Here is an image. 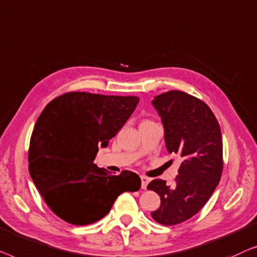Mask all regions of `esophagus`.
<instances>
[{"mask_svg":"<svg viewBox=\"0 0 257 257\" xmlns=\"http://www.w3.org/2000/svg\"><path fill=\"white\" fill-rule=\"evenodd\" d=\"M141 180H142V185H141V186H142L143 190H146L147 186H148V184L150 183L151 179L149 178V177H147V176H141Z\"/></svg>","mask_w":257,"mask_h":257,"instance_id":"esophagus-1","label":"esophagus"}]
</instances>
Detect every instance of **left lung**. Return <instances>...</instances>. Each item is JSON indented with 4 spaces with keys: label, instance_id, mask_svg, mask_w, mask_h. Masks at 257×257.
<instances>
[{
    "label": "left lung",
    "instance_id": "1",
    "mask_svg": "<svg viewBox=\"0 0 257 257\" xmlns=\"http://www.w3.org/2000/svg\"><path fill=\"white\" fill-rule=\"evenodd\" d=\"M153 104L163 122L166 149L183 161L172 185L162 179L148 185L161 197L153 219L173 226L197 214L219 184L223 166L221 130L211 108L185 92L163 93Z\"/></svg>",
    "mask_w": 257,
    "mask_h": 257
}]
</instances>
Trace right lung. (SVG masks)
Masks as SVG:
<instances>
[{
	"instance_id": "obj_1",
	"label": "right lung",
	"mask_w": 257,
	"mask_h": 257,
	"mask_svg": "<svg viewBox=\"0 0 257 257\" xmlns=\"http://www.w3.org/2000/svg\"><path fill=\"white\" fill-rule=\"evenodd\" d=\"M139 101L137 96L70 92L53 99L39 115L29 147V172L46 205L64 221L96 222L121 193L140 190L135 172L113 176L93 162Z\"/></svg>"
}]
</instances>
